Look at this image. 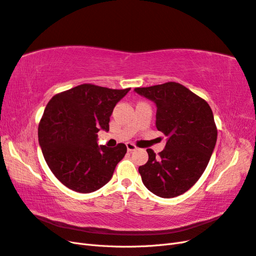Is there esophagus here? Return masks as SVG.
<instances>
[{"mask_svg": "<svg viewBox=\"0 0 256 256\" xmlns=\"http://www.w3.org/2000/svg\"><path fill=\"white\" fill-rule=\"evenodd\" d=\"M126 146H127V150H128V152H134V150H138V147H136L134 143H127V144H126Z\"/></svg>", "mask_w": 256, "mask_h": 256, "instance_id": "34e87169", "label": "esophagus"}]
</instances>
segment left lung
I'll return each mask as SVG.
<instances>
[{
	"instance_id": "left-lung-1",
	"label": "left lung",
	"mask_w": 256,
	"mask_h": 256,
	"mask_svg": "<svg viewBox=\"0 0 256 256\" xmlns=\"http://www.w3.org/2000/svg\"><path fill=\"white\" fill-rule=\"evenodd\" d=\"M157 106L156 127L168 136L164 150L138 168L145 187L160 198L182 194L202 176L214 150L216 127L210 106L176 82L134 88Z\"/></svg>"
}]
</instances>
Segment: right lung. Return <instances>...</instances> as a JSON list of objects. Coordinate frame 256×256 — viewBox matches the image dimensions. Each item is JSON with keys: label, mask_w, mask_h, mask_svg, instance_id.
Instances as JSON below:
<instances>
[{"label": "right lung", "mask_w": 256, "mask_h": 256, "mask_svg": "<svg viewBox=\"0 0 256 256\" xmlns=\"http://www.w3.org/2000/svg\"><path fill=\"white\" fill-rule=\"evenodd\" d=\"M129 90L81 84L48 102L38 126V141L51 172L67 188L90 193L112 178L127 147L122 143L98 146L97 132L109 131L114 106Z\"/></svg>", "instance_id": "add662e5"}]
</instances>
